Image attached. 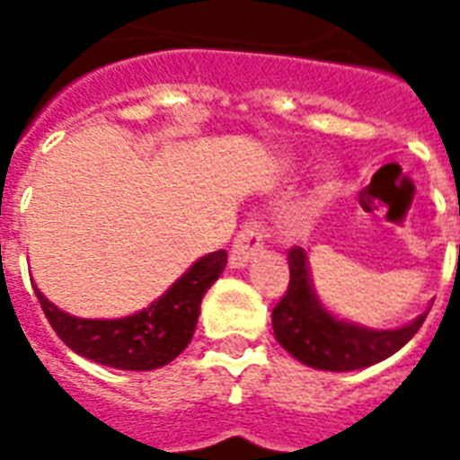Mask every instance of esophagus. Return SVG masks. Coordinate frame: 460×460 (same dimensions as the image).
Here are the masks:
<instances>
[{"mask_svg": "<svg viewBox=\"0 0 460 460\" xmlns=\"http://www.w3.org/2000/svg\"><path fill=\"white\" fill-rule=\"evenodd\" d=\"M266 236H269V229L266 224L259 219L246 221V226L236 234V239L231 243L229 263L231 269H246L251 261L259 256L263 251V243H266Z\"/></svg>", "mask_w": 460, "mask_h": 460, "instance_id": "esophagus-1", "label": "esophagus"}]
</instances>
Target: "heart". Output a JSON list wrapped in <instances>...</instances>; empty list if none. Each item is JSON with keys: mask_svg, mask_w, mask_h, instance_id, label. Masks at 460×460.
Returning a JSON list of instances; mask_svg holds the SVG:
<instances>
[{"mask_svg": "<svg viewBox=\"0 0 460 460\" xmlns=\"http://www.w3.org/2000/svg\"><path fill=\"white\" fill-rule=\"evenodd\" d=\"M338 187V180H335V172L325 170L320 174L318 184H315V199H328L330 194Z\"/></svg>", "mask_w": 460, "mask_h": 460, "instance_id": "b5f03b06", "label": "heart"}]
</instances>
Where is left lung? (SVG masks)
<instances>
[{"instance_id":"8db88e82","label":"left lung","mask_w":460,"mask_h":460,"mask_svg":"<svg viewBox=\"0 0 460 460\" xmlns=\"http://www.w3.org/2000/svg\"><path fill=\"white\" fill-rule=\"evenodd\" d=\"M290 283L273 308V335L303 365L325 372H352L376 365L414 338L426 313L402 328L375 330L332 315L313 288L305 249L288 251Z\"/></svg>"}]
</instances>
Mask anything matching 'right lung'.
I'll list each match as a JSON object with an SVG mask.
<instances>
[{
  "label": "right lung",
  "instance_id": "right-lung-1",
  "mask_svg": "<svg viewBox=\"0 0 460 460\" xmlns=\"http://www.w3.org/2000/svg\"><path fill=\"white\" fill-rule=\"evenodd\" d=\"M224 269L226 251L207 253L194 261L147 308L115 320L75 318L56 308L36 286L34 293L56 335L75 355L113 369L147 372L170 365L190 345L199 318L201 298Z\"/></svg>",
  "mask_w": 460,
  "mask_h": 460
}]
</instances>
